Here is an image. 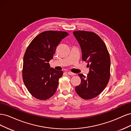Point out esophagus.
Returning a JSON list of instances; mask_svg holds the SVG:
<instances>
[{"instance_id":"obj_1","label":"esophagus","mask_w":131,"mask_h":131,"mask_svg":"<svg viewBox=\"0 0 131 131\" xmlns=\"http://www.w3.org/2000/svg\"><path fill=\"white\" fill-rule=\"evenodd\" d=\"M68 75H75V74L73 73H72V72H68Z\"/></svg>"}]
</instances>
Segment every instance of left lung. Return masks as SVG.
<instances>
[{"label": "left lung", "instance_id": "1", "mask_svg": "<svg viewBox=\"0 0 131 131\" xmlns=\"http://www.w3.org/2000/svg\"><path fill=\"white\" fill-rule=\"evenodd\" d=\"M73 34L80 44L83 61L90 67L87 77L79 74L81 83L75 91L82 99L90 100L102 93L108 85L110 76V58L102 39L92 31H74Z\"/></svg>", "mask_w": 131, "mask_h": 131}]
</instances>
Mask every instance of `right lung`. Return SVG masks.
Returning a JSON list of instances; mask_svg holds the SVG:
<instances>
[{
  "instance_id": "right-lung-1",
  "label": "right lung",
  "mask_w": 131,
  "mask_h": 131,
  "mask_svg": "<svg viewBox=\"0 0 131 131\" xmlns=\"http://www.w3.org/2000/svg\"><path fill=\"white\" fill-rule=\"evenodd\" d=\"M69 34L47 30L38 34L28 46L23 57L22 78L28 91L38 100H46L56 92L61 70L50 68L56 47Z\"/></svg>"
}]
</instances>
